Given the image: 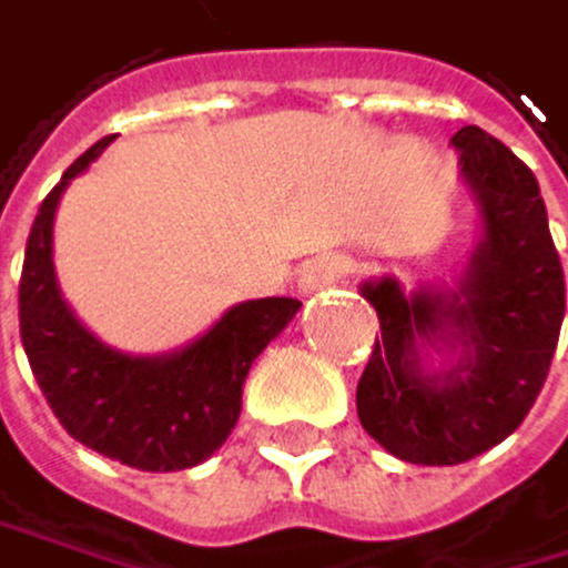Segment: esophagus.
Instances as JSON below:
<instances>
[{"mask_svg":"<svg viewBox=\"0 0 568 568\" xmlns=\"http://www.w3.org/2000/svg\"><path fill=\"white\" fill-rule=\"evenodd\" d=\"M347 275V262L341 255H323V258H313L303 272H300V293H316L323 286H331V282L344 278Z\"/></svg>","mask_w":568,"mask_h":568,"instance_id":"esophagus-1","label":"esophagus"}]
</instances>
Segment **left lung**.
Returning a JSON list of instances; mask_svg holds the SVG:
<instances>
[{"instance_id": "1", "label": "left lung", "mask_w": 568, "mask_h": 568, "mask_svg": "<svg viewBox=\"0 0 568 568\" xmlns=\"http://www.w3.org/2000/svg\"><path fill=\"white\" fill-rule=\"evenodd\" d=\"M449 142L484 221L456 290L405 296L392 275L361 286L382 341L357 382V419L392 456L423 467L474 460L525 423L566 313L562 262L535 173L477 125ZM423 346L462 357L426 376Z\"/></svg>"}]
</instances>
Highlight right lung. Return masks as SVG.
<instances>
[{"label":"right lung","instance_id":"obj_1","mask_svg":"<svg viewBox=\"0 0 568 568\" xmlns=\"http://www.w3.org/2000/svg\"><path fill=\"white\" fill-rule=\"evenodd\" d=\"M108 142L112 135L78 156L40 204L19 275V337L53 416L78 443L135 470H186L204 464L231 436L252 361L286 331L300 300L237 303L204 337L163 357L104 347L60 296L53 214L60 193Z\"/></svg>","mask_w":568,"mask_h":568}]
</instances>
